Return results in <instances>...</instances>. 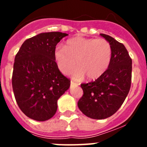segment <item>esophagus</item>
<instances>
[{
	"mask_svg": "<svg viewBox=\"0 0 147 147\" xmlns=\"http://www.w3.org/2000/svg\"><path fill=\"white\" fill-rule=\"evenodd\" d=\"M78 84H76V82H74L71 81V87H75V86H77Z\"/></svg>",
	"mask_w": 147,
	"mask_h": 147,
	"instance_id": "obj_1",
	"label": "esophagus"
}]
</instances>
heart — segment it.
<instances>
[{
    "label": "heart",
    "mask_w": 147,
    "mask_h": 147,
    "mask_svg": "<svg viewBox=\"0 0 147 147\" xmlns=\"http://www.w3.org/2000/svg\"><path fill=\"white\" fill-rule=\"evenodd\" d=\"M54 57L58 68L63 74L72 72V77L82 80H96L108 68L112 58L111 45L104 39L76 37L67 40L65 47L57 45Z\"/></svg>",
    "instance_id": "1"
}]
</instances>
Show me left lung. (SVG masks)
Returning <instances> with one entry per match:
<instances>
[{"label":"left lung","mask_w":147,"mask_h":147,"mask_svg":"<svg viewBox=\"0 0 147 147\" xmlns=\"http://www.w3.org/2000/svg\"><path fill=\"white\" fill-rule=\"evenodd\" d=\"M100 35L111 45V62L97 80L82 84L84 94L78 102L82 113L93 119H107L120 108L129 93L132 80V59L125 46L109 35Z\"/></svg>","instance_id":"left-lung-1"}]
</instances>
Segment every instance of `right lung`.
Segmentation results:
<instances>
[{"instance_id":"1","label":"right lung","mask_w":147,"mask_h":147,"mask_svg":"<svg viewBox=\"0 0 147 147\" xmlns=\"http://www.w3.org/2000/svg\"><path fill=\"white\" fill-rule=\"evenodd\" d=\"M67 35L40 33L26 40L15 56L13 92L22 112L33 120L52 118L58 99L70 88L71 81L61 74L54 57L57 44Z\"/></svg>"}]
</instances>
